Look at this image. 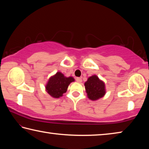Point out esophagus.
<instances>
[{
	"label": "esophagus",
	"mask_w": 149,
	"mask_h": 149,
	"mask_svg": "<svg viewBox=\"0 0 149 149\" xmlns=\"http://www.w3.org/2000/svg\"><path fill=\"white\" fill-rule=\"evenodd\" d=\"M76 81L77 82H78V83H81L82 82V79L81 78H80V77H76Z\"/></svg>",
	"instance_id": "obj_1"
}]
</instances>
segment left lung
<instances>
[{
	"instance_id": "1",
	"label": "left lung",
	"mask_w": 149,
	"mask_h": 149,
	"mask_svg": "<svg viewBox=\"0 0 149 149\" xmlns=\"http://www.w3.org/2000/svg\"><path fill=\"white\" fill-rule=\"evenodd\" d=\"M85 91L87 97L91 100H97L106 94L105 84L97 75H93L85 82Z\"/></svg>"
}]
</instances>
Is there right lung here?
<instances>
[{"instance_id":"add662e5","label":"right lung","mask_w":149,"mask_h":149,"mask_svg":"<svg viewBox=\"0 0 149 149\" xmlns=\"http://www.w3.org/2000/svg\"><path fill=\"white\" fill-rule=\"evenodd\" d=\"M74 81L75 79L73 77H65L62 72H57L50 77L45 85V90L52 97L58 99L67 91L69 85Z\"/></svg>"}]
</instances>
